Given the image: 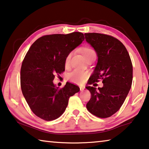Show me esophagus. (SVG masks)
<instances>
[{"label": "esophagus", "mask_w": 149, "mask_h": 149, "mask_svg": "<svg viewBox=\"0 0 149 149\" xmlns=\"http://www.w3.org/2000/svg\"><path fill=\"white\" fill-rule=\"evenodd\" d=\"M79 88H80V91H84V89H85V87L81 86L79 87Z\"/></svg>", "instance_id": "esophagus-1"}]
</instances>
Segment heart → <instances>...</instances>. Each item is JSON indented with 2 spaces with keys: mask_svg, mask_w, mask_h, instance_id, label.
<instances>
[{
  "mask_svg": "<svg viewBox=\"0 0 149 149\" xmlns=\"http://www.w3.org/2000/svg\"><path fill=\"white\" fill-rule=\"evenodd\" d=\"M81 54H83L84 57L86 59H87L91 55L95 54V51H94L93 49L90 48V47H87V46L82 48L81 49ZM72 55V53L71 52L66 56L65 59V66L66 68L69 66ZM87 76H88V72H86V71L74 70L68 74V78L70 81L74 82V83H75V84H80V83H82V82H84V80L87 77Z\"/></svg>",
  "mask_w": 149,
  "mask_h": 149,
  "instance_id": "1",
  "label": "heart"
}]
</instances>
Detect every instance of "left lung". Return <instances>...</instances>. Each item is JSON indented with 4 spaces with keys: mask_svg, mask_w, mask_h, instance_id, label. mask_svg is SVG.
Returning a JSON list of instances; mask_svg holds the SVG:
<instances>
[{
    "mask_svg": "<svg viewBox=\"0 0 149 149\" xmlns=\"http://www.w3.org/2000/svg\"><path fill=\"white\" fill-rule=\"evenodd\" d=\"M84 35L98 57L89 84L98 82L100 79L103 84L97 89L86 87L91 95L86 107L97 117H109L121 108L131 87L133 65L131 58L124 45L115 38L99 33Z\"/></svg>",
    "mask_w": 149,
    "mask_h": 149,
    "instance_id": "8db88e82",
    "label": "left lung"
}]
</instances>
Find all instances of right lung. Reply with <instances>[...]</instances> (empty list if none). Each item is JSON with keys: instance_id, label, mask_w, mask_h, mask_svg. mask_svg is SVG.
Wrapping results in <instances>:
<instances>
[{"instance_id": "obj_1", "label": "right lung", "mask_w": 149, "mask_h": 149, "mask_svg": "<svg viewBox=\"0 0 149 149\" xmlns=\"http://www.w3.org/2000/svg\"><path fill=\"white\" fill-rule=\"evenodd\" d=\"M84 39L79 32L46 35L36 40L26 54L20 70L21 89L32 112L45 121L60 117L70 97L79 91L69 82L59 89L53 80L55 74L65 71L66 56Z\"/></svg>"}]
</instances>
